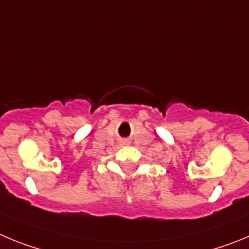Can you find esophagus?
I'll return each instance as SVG.
<instances>
[{"mask_svg": "<svg viewBox=\"0 0 249 249\" xmlns=\"http://www.w3.org/2000/svg\"><path fill=\"white\" fill-rule=\"evenodd\" d=\"M129 144H130L129 140H122V141H120V145H122V146H125V145H129Z\"/></svg>", "mask_w": 249, "mask_h": 249, "instance_id": "obj_1", "label": "esophagus"}]
</instances>
